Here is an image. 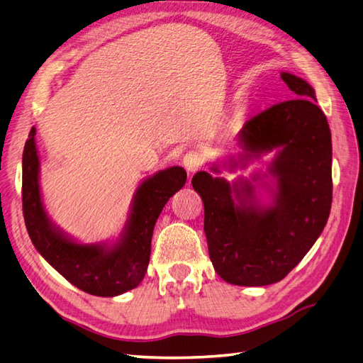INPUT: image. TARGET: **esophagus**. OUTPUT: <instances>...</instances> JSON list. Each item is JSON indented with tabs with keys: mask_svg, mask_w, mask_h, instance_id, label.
I'll return each mask as SVG.
<instances>
[{
	"mask_svg": "<svg viewBox=\"0 0 363 363\" xmlns=\"http://www.w3.org/2000/svg\"><path fill=\"white\" fill-rule=\"evenodd\" d=\"M202 156L198 153V152H189L184 155V160H182V164L185 167V170H187L189 173H194L198 172L201 169L202 165Z\"/></svg>",
	"mask_w": 363,
	"mask_h": 363,
	"instance_id": "esophagus-1",
	"label": "esophagus"
}]
</instances>
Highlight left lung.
I'll return each mask as SVG.
<instances>
[{"label":"left lung","mask_w":363,"mask_h":363,"mask_svg":"<svg viewBox=\"0 0 363 363\" xmlns=\"http://www.w3.org/2000/svg\"><path fill=\"white\" fill-rule=\"evenodd\" d=\"M281 78L297 99L279 102L244 124L238 135L244 153L224 167H247L252 157L276 152L267 172L272 202L256 198L253 182H228L207 172L193 176V189L203 202V231L210 259L225 282L242 286L276 284L310 252L327 224L331 199V132L315 106L314 89L305 79L282 72ZM211 172L220 173L216 164ZM268 178V175L264 174Z\"/></svg>","instance_id":"left-lung-1"}]
</instances>
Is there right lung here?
Listing matches in <instances>:
<instances>
[{
	"instance_id": "right-lung-1",
	"label": "right lung",
	"mask_w": 363,
	"mask_h": 363,
	"mask_svg": "<svg viewBox=\"0 0 363 363\" xmlns=\"http://www.w3.org/2000/svg\"><path fill=\"white\" fill-rule=\"evenodd\" d=\"M32 127L23 152V213L35 248L79 290L113 297L133 290L145 276L153 228L164 206L184 187L187 173L170 167L144 179L135 191L123 233L113 244H79L53 224L40 190V157Z\"/></svg>"
}]
</instances>
